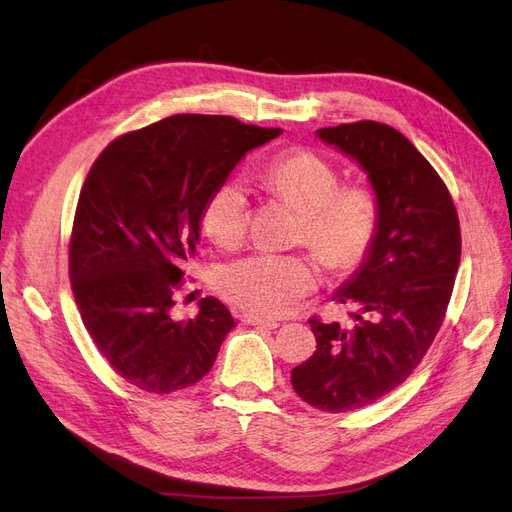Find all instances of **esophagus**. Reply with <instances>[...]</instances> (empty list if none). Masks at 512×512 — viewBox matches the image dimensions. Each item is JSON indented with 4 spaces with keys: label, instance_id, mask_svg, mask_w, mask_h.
<instances>
[{
    "label": "esophagus",
    "instance_id": "esophagus-1",
    "mask_svg": "<svg viewBox=\"0 0 512 512\" xmlns=\"http://www.w3.org/2000/svg\"><path fill=\"white\" fill-rule=\"evenodd\" d=\"M242 321L246 325H255V327H268V329H276L280 323L274 321V319H263V317H257V315H242Z\"/></svg>",
    "mask_w": 512,
    "mask_h": 512
}]
</instances>
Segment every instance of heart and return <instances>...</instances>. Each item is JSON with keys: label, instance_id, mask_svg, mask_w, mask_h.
<instances>
[{"label": "heart", "instance_id": "obj_1", "mask_svg": "<svg viewBox=\"0 0 512 512\" xmlns=\"http://www.w3.org/2000/svg\"><path fill=\"white\" fill-rule=\"evenodd\" d=\"M263 183L300 210L298 242L325 266L351 270L364 261L381 227V202L366 180L340 183L334 163L312 151H291L263 168ZM202 229L221 249L240 244L249 227V193L240 180H225L202 208ZM223 298L259 317H280L321 283L319 261L308 253L259 251L217 270Z\"/></svg>", "mask_w": 512, "mask_h": 512}]
</instances>
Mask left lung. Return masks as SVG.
I'll use <instances>...</instances> for the list:
<instances>
[{"mask_svg":"<svg viewBox=\"0 0 512 512\" xmlns=\"http://www.w3.org/2000/svg\"><path fill=\"white\" fill-rule=\"evenodd\" d=\"M317 134L361 163L381 202L372 251L336 293L353 323L312 317L317 351L291 372L304 402L346 412L381 400L421 364L447 315L461 232L444 180L398 129L357 121Z\"/></svg>","mask_w":512,"mask_h":512,"instance_id":"left-lung-1","label":"left lung"}]
</instances>
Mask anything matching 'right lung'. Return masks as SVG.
Listing matches in <instances>:
<instances>
[{"instance_id": "add662e5", "label": "right lung", "mask_w": 512, "mask_h": 512, "mask_svg": "<svg viewBox=\"0 0 512 512\" xmlns=\"http://www.w3.org/2000/svg\"><path fill=\"white\" fill-rule=\"evenodd\" d=\"M283 134L221 114H174L112 140L80 189L70 283L82 323L110 368L148 393L206 376L234 319L217 298L170 310L200 242L208 195L240 159Z\"/></svg>"}]
</instances>
